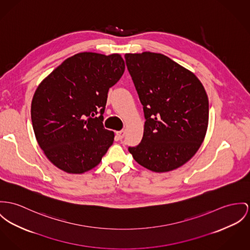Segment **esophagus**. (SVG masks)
<instances>
[{
	"instance_id": "1",
	"label": "esophagus",
	"mask_w": 250,
	"mask_h": 250,
	"mask_svg": "<svg viewBox=\"0 0 250 250\" xmlns=\"http://www.w3.org/2000/svg\"><path fill=\"white\" fill-rule=\"evenodd\" d=\"M116 133H117V136H118L120 139H123V138L125 137V130H120V131H117Z\"/></svg>"
}]
</instances>
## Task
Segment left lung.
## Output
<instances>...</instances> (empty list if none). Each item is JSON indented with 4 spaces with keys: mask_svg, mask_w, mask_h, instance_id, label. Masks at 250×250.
Returning a JSON list of instances; mask_svg holds the SVG:
<instances>
[{
    "mask_svg": "<svg viewBox=\"0 0 250 250\" xmlns=\"http://www.w3.org/2000/svg\"><path fill=\"white\" fill-rule=\"evenodd\" d=\"M145 114L144 136L128 151L154 172L176 169L201 146L208 125L207 92L192 72L160 53L125 54Z\"/></svg>",
    "mask_w": 250,
    "mask_h": 250,
    "instance_id": "obj_1",
    "label": "left lung"
}]
</instances>
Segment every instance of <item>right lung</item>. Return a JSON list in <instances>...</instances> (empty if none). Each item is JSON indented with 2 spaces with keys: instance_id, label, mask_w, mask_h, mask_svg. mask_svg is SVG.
Listing matches in <instances>:
<instances>
[{
  "instance_id": "add662e5",
  "label": "right lung",
  "mask_w": 250,
  "mask_h": 250,
  "mask_svg": "<svg viewBox=\"0 0 250 250\" xmlns=\"http://www.w3.org/2000/svg\"><path fill=\"white\" fill-rule=\"evenodd\" d=\"M121 55L82 52L67 58L45 78L31 103L32 126L39 146L58 168L88 171L113 144L104 127L109 87L125 71Z\"/></svg>"
}]
</instances>
